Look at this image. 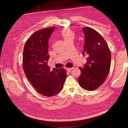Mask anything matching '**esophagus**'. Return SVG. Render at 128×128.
Listing matches in <instances>:
<instances>
[{
    "instance_id": "obj_1",
    "label": "esophagus",
    "mask_w": 128,
    "mask_h": 128,
    "mask_svg": "<svg viewBox=\"0 0 128 128\" xmlns=\"http://www.w3.org/2000/svg\"><path fill=\"white\" fill-rule=\"evenodd\" d=\"M74 69V68H66V70L68 72H70L72 70Z\"/></svg>"
}]
</instances>
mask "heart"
<instances>
[{"mask_svg":"<svg viewBox=\"0 0 128 128\" xmlns=\"http://www.w3.org/2000/svg\"><path fill=\"white\" fill-rule=\"evenodd\" d=\"M60 36L66 43L70 41H73L75 38L74 32L69 28H65L62 30Z\"/></svg>","mask_w":128,"mask_h":128,"instance_id":"b5f03b06","label":"heart"}]
</instances>
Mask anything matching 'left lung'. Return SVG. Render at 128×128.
Returning <instances> with one entry per match:
<instances>
[{"label": "left lung", "instance_id": "left-lung-1", "mask_svg": "<svg viewBox=\"0 0 128 128\" xmlns=\"http://www.w3.org/2000/svg\"><path fill=\"white\" fill-rule=\"evenodd\" d=\"M84 34L83 55H86L84 68H79L81 74L78 78L80 86L92 91L100 87L105 81L110 72L111 54L102 36L89 27L82 28Z\"/></svg>", "mask_w": 128, "mask_h": 128}]
</instances>
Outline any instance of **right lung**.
<instances>
[{
	"label": "right lung",
	"mask_w": 128,
	"mask_h": 128,
	"mask_svg": "<svg viewBox=\"0 0 128 128\" xmlns=\"http://www.w3.org/2000/svg\"><path fill=\"white\" fill-rule=\"evenodd\" d=\"M55 26L39 30L26 40L23 52L22 66L26 76L36 90L52 96L63 88L66 72L63 68L50 70L48 65V40Z\"/></svg>",
	"instance_id": "1"
}]
</instances>
